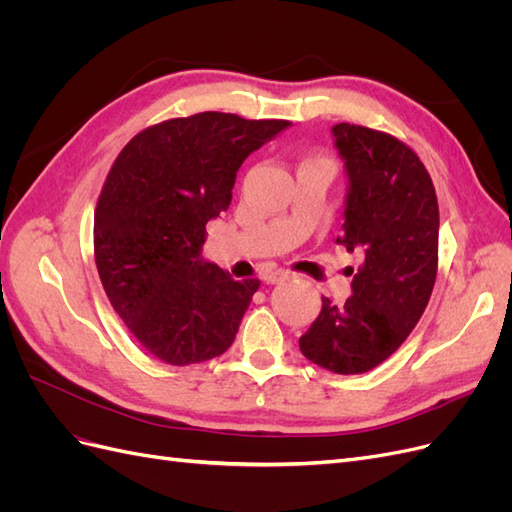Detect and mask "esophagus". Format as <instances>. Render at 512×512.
<instances>
[{"instance_id":"obj_1","label":"esophagus","mask_w":512,"mask_h":512,"mask_svg":"<svg viewBox=\"0 0 512 512\" xmlns=\"http://www.w3.org/2000/svg\"><path fill=\"white\" fill-rule=\"evenodd\" d=\"M290 277H292V273H288V271H273L265 277V280H267V284H280L284 280H290Z\"/></svg>"}]
</instances>
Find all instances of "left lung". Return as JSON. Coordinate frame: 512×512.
I'll return each mask as SVG.
<instances>
[{"instance_id":"obj_1","label":"left lung","mask_w":512,"mask_h":512,"mask_svg":"<svg viewBox=\"0 0 512 512\" xmlns=\"http://www.w3.org/2000/svg\"><path fill=\"white\" fill-rule=\"evenodd\" d=\"M348 194L342 237L359 252L352 297L322 309L299 339L305 359L333 374H365L406 342L438 273V198L416 153L399 138L354 123L333 126Z\"/></svg>"}]
</instances>
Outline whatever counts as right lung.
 Returning a JSON list of instances; mask_svg holds the SVG:
<instances>
[{
    "label": "right lung",
    "mask_w": 512,
    "mask_h": 512,
    "mask_svg": "<svg viewBox=\"0 0 512 512\" xmlns=\"http://www.w3.org/2000/svg\"><path fill=\"white\" fill-rule=\"evenodd\" d=\"M290 126L198 113L138 132L111 166L94 215L108 301L151 356L194 365L224 354L258 290L203 260L207 222L226 211L237 170Z\"/></svg>",
    "instance_id": "1"
}]
</instances>
